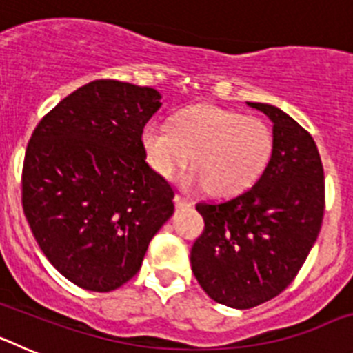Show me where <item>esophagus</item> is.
<instances>
[{
  "label": "esophagus",
  "mask_w": 353,
  "mask_h": 353,
  "mask_svg": "<svg viewBox=\"0 0 353 353\" xmlns=\"http://www.w3.org/2000/svg\"><path fill=\"white\" fill-rule=\"evenodd\" d=\"M174 205H176V208H187L191 207V201L187 198H183L182 194H176L174 196Z\"/></svg>",
  "instance_id": "obj_1"
}]
</instances>
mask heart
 Returning a JSON list of instances; mask_svg holds the SVG:
<instances>
[{
    "label": "heart",
    "mask_w": 353,
    "mask_h": 353,
    "mask_svg": "<svg viewBox=\"0 0 353 353\" xmlns=\"http://www.w3.org/2000/svg\"><path fill=\"white\" fill-rule=\"evenodd\" d=\"M143 148L162 179H174L192 159L196 170L183 179V185H207L215 196H235L251 189L265 173L274 154V132L258 117L198 104L174 114L171 127L148 123Z\"/></svg>",
    "instance_id": "1"
}]
</instances>
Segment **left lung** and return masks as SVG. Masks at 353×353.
I'll return each mask as SVG.
<instances>
[{"label": "left lung", "instance_id": "obj_1", "mask_svg": "<svg viewBox=\"0 0 353 353\" xmlns=\"http://www.w3.org/2000/svg\"><path fill=\"white\" fill-rule=\"evenodd\" d=\"M248 104L272 120V159L251 189L196 205L205 228L191 249L199 286L236 310L277 297L295 279L325 210L323 166L311 134L281 109Z\"/></svg>", "mask_w": 353, "mask_h": 353}]
</instances>
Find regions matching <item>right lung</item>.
<instances>
[{
  "label": "right lung",
  "instance_id": "obj_1",
  "mask_svg": "<svg viewBox=\"0 0 353 353\" xmlns=\"http://www.w3.org/2000/svg\"><path fill=\"white\" fill-rule=\"evenodd\" d=\"M161 108L148 86L84 84L49 111L28 141L23 210L61 276L111 292L138 274L174 210L173 187L145 161L143 129Z\"/></svg>",
  "mask_w": 353,
  "mask_h": 353
}]
</instances>
